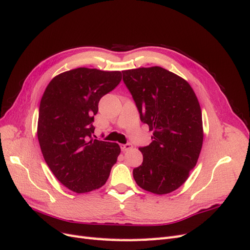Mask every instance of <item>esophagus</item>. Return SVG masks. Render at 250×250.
<instances>
[{
	"label": "esophagus",
	"mask_w": 250,
	"mask_h": 250,
	"mask_svg": "<svg viewBox=\"0 0 250 250\" xmlns=\"http://www.w3.org/2000/svg\"><path fill=\"white\" fill-rule=\"evenodd\" d=\"M120 147H121V150H122L123 152H125V151L130 150L132 148V145H131V144H129V143H127V144H124V145L122 144V145H121Z\"/></svg>",
	"instance_id": "obj_1"
}]
</instances>
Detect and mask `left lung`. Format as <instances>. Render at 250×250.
Here are the masks:
<instances>
[{
	"instance_id": "8db88e82",
	"label": "left lung",
	"mask_w": 250,
	"mask_h": 250,
	"mask_svg": "<svg viewBox=\"0 0 250 250\" xmlns=\"http://www.w3.org/2000/svg\"><path fill=\"white\" fill-rule=\"evenodd\" d=\"M143 123L153 131L152 142L139 148L143 163L133 178L157 195L175 191L197 164L203 142L202 115L193 88L161 66L123 71Z\"/></svg>"
}]
</instances>
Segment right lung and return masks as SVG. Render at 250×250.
<instances>
[{"mask_svg":"<svg viewBox=\"0 0 250 250\" xmlns=\"http://www.w3.org/2000/svg\"><path fill=\"white\" fill-rule=\"evenodd\" d=\"M122 74L78 67L57 75L40 105L37 138L49 168L69 190L87 193L108 179L121 152L117 143L93 138L101 98L119 84Z\"/></svg>","mask_w":250,"mask_h":250,"instance_id":"right-lung-1","label":"right lung"}]
</instances>
